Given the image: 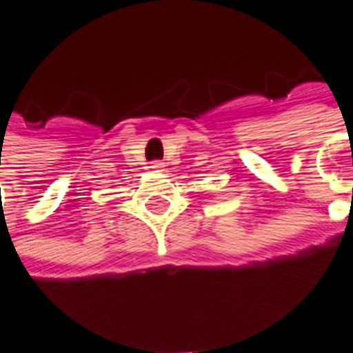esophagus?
I'll use <instances>...</instances> for the list:
<instances>
[{
	"label": "esophagus",
	"mask_w": 353,
	"mask_h": 353,
	"mask_svg": "<svg viewBox=\"0 0 353 353\" xmlns=\"http://www.w3.org/2000/svg\"><path fill=\"white\" fill-rule=\"evenodd\" d=\"M151 168L154 170V172H164V162H160V160H154V162H151Z\"/></svg>",
	"instance_id": "esophagus-1"
}]
</instances>
